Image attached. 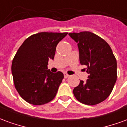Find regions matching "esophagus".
Instances as JSON below:
<instances>
[{
	"instance_id": "34e87169",
	"label": "esophagus",
	"mask_w": 127,
	"mask_h": 127,
	"mask_svg": "<svg viewBox=\"0 0 127 127\" xmlns=\"http://www.w3.org/2000/svg\"><path fill=\"white\" fill-rule=\"evenodd\" d=\"M69 75L68 74H67V73H64V77H65V78H66V77H69Z\"/></svg>"
}]
</instances>
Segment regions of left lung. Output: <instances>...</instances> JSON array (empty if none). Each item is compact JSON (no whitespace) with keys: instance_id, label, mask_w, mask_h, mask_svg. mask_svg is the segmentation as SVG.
<instances>
[{"instance_id":"left-lung-1","label":"left lung","mask_w":127,"mask_h":127,"mask_svg":"<svg viewBox=\"0 0 127 127\" xmlns=\"http://www.w3.org/2000/svg\"><path fill=\"white\" fill-rule=\"evenodd\" d=\"M77 43L80 63L86 66L88 79L73 91L82 103L94 105L105 101L112 93L117 78V63L109 44L88 31L69 33Z\"/></svg>"}]
</instances>
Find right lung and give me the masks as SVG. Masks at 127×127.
I'll return each mask as SVG.
<instances>
[{
	"instance_id": "add662e5",
	"label": "right lung",
	"mask_w": 127,
	"mask_h": 127,
	"mask_svg": "<svg viewBox=\"0 0 127 127\" xmlns=\"http://www.w3.org/2000/svg\"><path fill=\"white\" fill-rule=\"evenodd\" d=\"M67 32H39L24 41L11 65L13 82L21 97L39 105L55 97L64 78L63 73L47 69L49 59H54L56 46Z\"/></svg>"
}]
</instances>
